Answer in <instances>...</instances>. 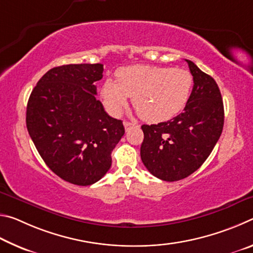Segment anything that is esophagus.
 Segmentation results:
<instances>
[{
	"instance_id": "obj_1",
	"label": "esophagus",
	"mask_w": 253,
	"mask_h": 253,
	"mask_svg": "<svg viewBox=\"0 0 253 253\" xmlns=\"http://www.w3.org/2000/svg\"><path fill=\"white\" fill-rule=\"evenodd\" d=\"M124 126H125L126 130L129 129L130 127H134V126H137L136 123H129V122H124Z\"/></svg>"
}]
</instances>
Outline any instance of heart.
Returning <instances> with one entry per match:
<instances>
[{"label": "heart", "mask_w": 253, "mask_h": 253, "mask_svg": "<svg viewBox=\"0 0 253 253\" xmlns=\"http://www.w3.org/2000/svg\"><path fill=\"white\" fill-rule=\"evenodd\" d=\"M117 81L108 79L101 88L107 110L119 115L128 97L140 117L149 123L172 119L185 108L193 91L194 78L186 69L136 65L121 68Z\"/></svg>", "instance_id": "heart-1"}]
</instances>
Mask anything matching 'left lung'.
Here are the masks:
<instances>
[{"mask_svg": "<svg viewBox=\"0 0 253 253\" xmlns=\"http://www.w3.org/2000/svg\"><path fill=\"white\" fill-rule=\"evenodd\" d=\"M194 78L185 108L170 121L143 125L140 157L157 178L174 182L194 173L207 161L219 140L224 124L220 89L211 76L185 60Z\"/></svg>", "mask_w": 253, "mask_h": 253, "instance_id": "8db88e82", "label": "left lung"}]
</instances>
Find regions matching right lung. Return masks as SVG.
Masks as SVG:
<instances>
[{"instance_id": "1", "label": "right lung", "mask_w": 253, "mask_h": 253, "mask_svg": "<svg viewBox=\"0 0 253 253\" xmlns=\"http://www.w3.org/2000/svg\"><path fill=\"white\" fill-rule=\"evenodd\" d=\"M104 65L81 63L50 69L27 106V128L48 168L65 181L87 186L111 166V152L125 134L97 100L95 83Z\"/></svg>"}]
</instances>
